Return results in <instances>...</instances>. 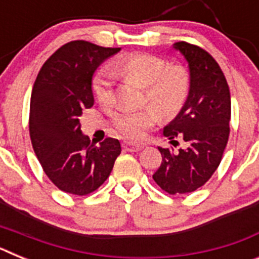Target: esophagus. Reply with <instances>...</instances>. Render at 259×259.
<instances>
[{
  "mask_svg": "<svg viewBox=\"0 0 259 259\" xmlns=\"http://www.w3.org/2000/svg\"><path fill=\"white\" fill-rule=\"evenodd\" d=\"M123 148H124L127 152H140L144 146L143 145H136V144H132V143H124V144H123Z\"/></svg>",
  "mask_w": 259,
  "mask_h": 259,
  "instance_id": "esophagus-1",
  "label": "esophagus"
}]
</instances>
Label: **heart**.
I'll return each mask as SVG.
<instances>
[{
  "instance_id": "1",
  "label": "heart",
  "mask_w": 259,
  "mask_h": 259,
  "mask_svg": "<svg viewBox=\"0 0 259 259\" xmlns=\"http://www.w3.org/2000/svg\"><path fill=\"white\" fill-rule=\"evenodd\" d=\"M114 74L136 79L145 87V98L153 106L143 109H122L114 113L113 124L130 140L145 139L150 125L158 119V113L168 116L182 107L189 91V74L180 65L167 66V62L150 54H134L111 65ZM92 92L100 104L113 101V75L102 68L93 76Z\"/></svg>"
}]
</instances>
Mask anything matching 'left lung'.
<instances>
[{"mask_svg": "<svg viewBox=\"0 0 259 259\" xmlns=\"http://www.w3.org/2000/svg\"><path fill=\"white\" fill-rule=\"evenodd\" d=\"M188 63L189 91L178 115L163 127L170 144L180 137L187 146L174 152L158 146L162 163L153 179L170 194L191 193L211 178L230 135L231 96L227 80L209 53L187 42L172 45Z\"/></svg>", "mask_w": 259, "mask_h": 259, "instance_id": "1", "label": "left lung"}]
</instances>
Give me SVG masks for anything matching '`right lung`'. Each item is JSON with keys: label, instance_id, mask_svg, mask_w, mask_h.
Here are the masks:
<instances>
[{"label": "right lung", "instance_id": "obj_1", "mask_svg": "<svg viewBox=\"0 0 259 259\" xmlns=\"http://www.w3.org/2000/svg\"><path fill=\"white\" fill-rule=\"evenodd\" d=\"M120 48L71 41L44 63L32 89L29 135L35 154L53 184L85 196L109 178L122 148L107 137L96 146L83 134L79 116L95 104L96 70Z\"/></svg>", "mask_w": 259, "mask_h": 259}]
</instances>
